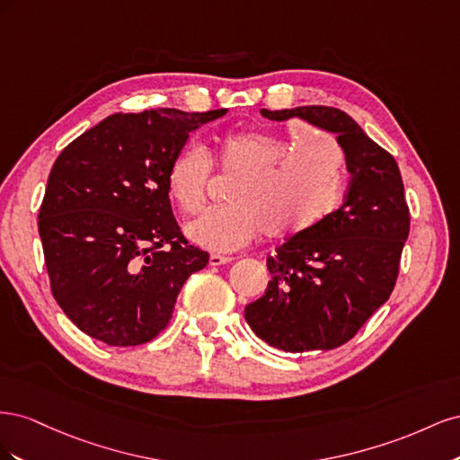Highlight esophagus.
<instances>
[{"instance_id":"34e87169","label":"esophagus","mask_w":460,"mask_h":460,"mask_svg":"<svg viewBox=\"0 0 460 460\" xmlns=\"http://www.w3.org/2000/svg\"><path fill=\"white\" fill-rule=\"evenodd\" d=\"M232 261H234V257H230V255L211 253V257H208V264H211V267H220V264H228Z\"/></svg>"}]
</instances>
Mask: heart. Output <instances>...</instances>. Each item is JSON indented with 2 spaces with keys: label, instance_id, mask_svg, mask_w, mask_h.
I'll list each match as a JSON object with an SVG mask.
<instances>
[{
  "label": "heart",
  "instance_id": "b5f03b06",
  "mask_svg": "<svg viewBox=\"0 0 460 460\" xmlns=\"http://www.w3.org/2000/svg\"><path fill=\"white\" fill-rule=\"evenodd\" d=\"M215 164L238 176L230 205L208 207L186 226L188 238L218 253L238 249L269 232L274 240L297 238L336 211L345 188V155L332 136L305 122L286 128L225 134L213 155L198 144L180 147L166 166V191L184 213L205 201Z\"/></svg>",
  "mask_w": 460,
  "mask_h": 460
}]
</instances>
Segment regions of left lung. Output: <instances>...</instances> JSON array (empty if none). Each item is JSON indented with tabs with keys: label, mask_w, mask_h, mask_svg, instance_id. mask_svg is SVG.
Returning <instances> with one entry per match:
<instances>
[{
	"label": "left lung",
	"mask_w": 460,
	"mask_h": 460,
	"mask_svg": "<svg viewBox=\"0 0 460 460\" xmlns=\"http://www.w3.org/2000/svg\"><path fill=\"white\" fill-rule=\"evenodd\" d=\"M261 113L299 117L336 132L351 184L343 205L311 232L288 238L267 259L272 280L245 307L247 324L286 353L332 351L349 341L392 296L411 213L399 166L336 107L307 105Z\"/></svg>",
	"instance_id": "8db88e82"
}]
</instances>
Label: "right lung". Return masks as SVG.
Here are the masks:
<instances>
[{
  "label": "right lung",
  "instance_id": "add662e5",
  "mask_svg": "<svg viewBox=\"0 0 460 460\" xmlns=\"http://www.w3.org/2000/svg\"><path fill=\"white\" fill-rule=\"evenodd\" d=\"M226 113H115L68 144L48 178L38 232L55 301L90 338L151 341L208 253L180 232L166 166L191 130Z\"/></svg>",
  "mask_w": 460,
  "mask_h": 460
}]
</instances>
